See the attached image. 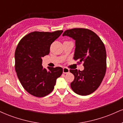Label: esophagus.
I'll return each mask as SVG.
<instances>
[{"instance_id": "34e87169", "label": "esophagus", "mask_w": 123, "mask_h": 123, "mask_svg": "<svg viewBox=\"0 0 123 123\" xmlns=\"http://www.w3.org/2000/svg\"><path fill=\"white\" fill-rule=\"evenodd\" d=\"M69 72V69L68 68H63V73H68Z\"/></svg>"}]
</instances>
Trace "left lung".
<instances>
[{
    "label": "left lung",
    "instance_id": "left-lung-1",
    "mask_svg": "<svg viewBox=\"0 0 123 123\" xmlns=\"http://www.w3.org/2000/svg\"><path fill=\"white\" fill-rule=\"evenodd\" d=\"M75 40V51L73 59L79 63L83 62L82 71L70 69L74 76L70 87L74 92L87 95L98 88L105 75L106 53L105 45L99 37L92 31L85 28H74L63 32Z\"/></svg>",
    "mask_w": 123,
    "mask_h": 123
}]
</instances>
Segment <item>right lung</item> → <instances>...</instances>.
I'll return each mask as SVG.
<instances>
[{
	"mask_svg": "<svg viewBox=\"0 0 123 123\" xmlns=\"http://www.w3.org/2000/svg\"><path fill=\"white\" fill-rule=\"evenodd\" d=\"M62 32L35 31L25 36L18 44L15 51V71L22 87L31 95H47L61 76V67L43 68L42 58L49 54L51 44Z\"/></svg>",
	"mask_w": 123,
	"mask_h": 123,
	"instance_id": "add662e5",
	"label": "right lung"
}]
</instances>
